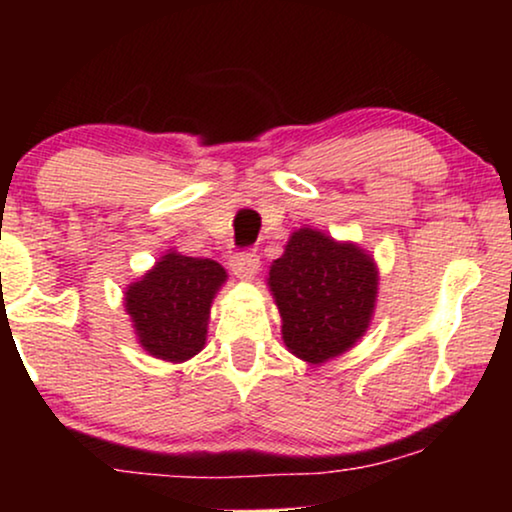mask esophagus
Masks as SVG:
<instances>
[{
  "mask_svg": "<svg viewBox=\"0 0 512 512\" xmlns=\"http://www.w3.org/2000/svg\"><path fill=\"white\" fill-rule=\"evenodd\" d=\"M230 268H233L237 277L251 279L258 272V268H261V261H258L254 251H240V254H235L233 261H230Z\"/></svg>",
  "mask_w": 512,
  "mask_h": 512,
  "instance_id": "1",
  "label": "esophagus"
}]
</instances>
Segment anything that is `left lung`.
I'll return each mask as SVG.
<instances>
[{
	"label": "left lung",
	"mask_w": 512,
	"mask_h": 512,
	"mask_svg": "<svg viewBox=\"0 0 512 512\" xmlns=\"http://www.w3.org/2000/svg\"><path fill=\"white\" fill-rule=\"evenodd\" d=\"M268 286L291 354L312 366L352 349L368 331L377 300V265L359 244L314 228L289 237L270 265Z\"/></svg>",
	"instance_id": "8db88e82"
}]
</instances>
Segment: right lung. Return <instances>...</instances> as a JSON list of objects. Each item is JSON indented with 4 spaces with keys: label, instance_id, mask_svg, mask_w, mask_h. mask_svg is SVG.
<instances>
[{
    "label": "right lung",
    "instance_id": "add662e5",
    "mask_svg": "<svg viewBox=\"0 0 512 512\" xmlns=\"http://www.w3.org/2000/svg\"><path fill=\"white\" fill-rule=\"evenodd\" d=\"M209 258L167 251L139 282L125 289V310L144 352L163 361H188L205 347L209 307L226 282Z\"/></svg>",
    "mask_w": 512,
    "mask_h": 512
}]
</instances>
